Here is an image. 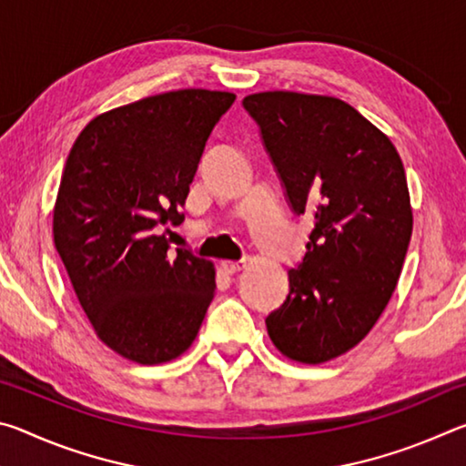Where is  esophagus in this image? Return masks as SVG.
Masks as SVG:
<instances>
[{"label": "esophagus", "instance_id": "obj_1", "mask_svg": "<svg viewBox=\"0 0 466 466\" xmlns=\"http://www.w3.org/2000/svg\"><path fill=\"white\" fill-rule=\"evenodd\" d=\"M222 267L226 273H238L244 269V267H247V261H224Z\"/></svg>", "mask_w": 466, "mask_h": 466}]
</instances>
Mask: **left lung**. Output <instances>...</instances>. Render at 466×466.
<instances>
[{
	"instance_id": "left-lung-1",
	"label": "left lung",
	"mask_w": 466,
	"mask_h": 466,
	"mask_svg": "<svg viewBox=\"0 0 466 466\" xmlns=\"http://www.w3.org/2000/svg\"><path fill=\"white\" fill-rule=\"evenodd\" d=\"M242 106L289 209L314 222L267 333L289 360L322 364L370 333L397 288L413 230L403 162L339 98L279 90L250 94Z\"/></svg>"
}]
</instances>
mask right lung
Masks as SVG:
<instances>
[{
    "label": "right lung",
    "mask_w": 466,
    "mask_h": 466,
    "mask_svg": "<svg viewBox=\"0 0 466 466\" xmlns=\"http://www.w3.org/2000/svg\"><path fill=\"white\" fill-rule=\"evenodd\" d=\"M230 92L177 90L96 116L63 170L53 236L94 330L137 364L178 358L216 294L214 265L170 252L183 208Z\"/></svg>",
    "instance_id": "add662e5"
}]
</instances>
